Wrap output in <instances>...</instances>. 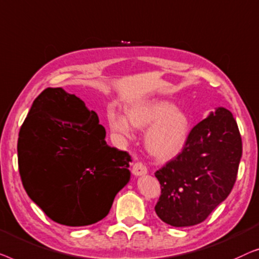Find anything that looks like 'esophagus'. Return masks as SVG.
Returning <instances> with one entry per match:
<instances>
[{"mask_svg": "<svg viewBox=\"0 0 259 259\" xmlns=\"http://www.w3.org/2000/svg\"><path fill=\"white\" fill-rule=\"evenodd\" d=\"M133 174L136 177L144 176V175L148 174V169H147V166L143 164V163L137 162V163H135L134 166H133Z\"/></svg>", "mask_w": 259, "mask_h": 259, "instance_id": "1", "label": "esophagus"}]
</instances>
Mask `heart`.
Masks as SVG:
<instances>
[{"mask_svg": "<svg viewBox=\"0 0 259 259\" xmlns=\"http://www.w3.org/2000/svg\"><path fill=\"white\" fill-rule=\"evenodd\" d=\"M148 129L145 147L150 154L161 161H167L180 155L187 145L191 122L187 112L177 109L172 102L165 100H142L129 105L126 116L109 115V128L118 136L130 138L134 126Z\"/></svg>", "mask_w": 259, "mask_h": 259, "instance_id": "1", "label": "heart"}]
</instances>
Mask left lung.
Instances as JSON below:
<instances>
[{
    "label": "left lung",
    "mask_w": 259,
    "mask_h": 259,
    "mask_svg": "<svg viewBox=\"0 0 259 259\" xmlns=\"http://www.w3.org/2000/svg\"><path fill=\"white\" fill-rule=\"evenodd\" d=\"M240 157L237 123L218 107L194 126L183 151L156 171L162 189L157 216L176 228L202 223L231 192Z\"/></svg>",
    "instance_id": "obj_1"
}]
</instances>
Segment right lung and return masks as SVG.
I'll list each match as a JSON object with an SVG mask.
<instances>
[{
  "mask_svg": "<svg viewBox=\"0 0 259 259\" xmlns=\"http://www.w3.org/2000/svg\"><path fill=\"white\" fill-rule=\"evenodd\" d=\"M17 156L29 197L67 227L103 220L131 176L129 154L109 147L96 112L62 88L46 89L34 101Z\"/></svg>",
  "mask_w": 259,
  "mask_h": 259,
  "instance_id": "add662e5",
  "label": "right lung"
}]
</instances>
